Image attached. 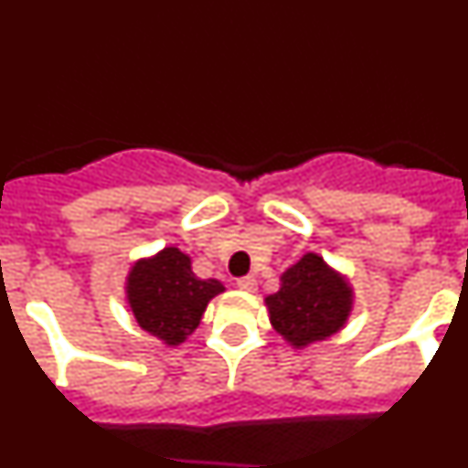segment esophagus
Instances as JSON below:
<instances>
[{"label": "esophagus", "mask_w": 468, "mask_h": 468, "mask_svg": "<svg viewBox=\"0 0 468 468\" xmlns=\"http://www.w3.org/2000/svg\"><path fill=\"white\" fill-rule=\"evenodd\" d=\"M237 285H239V291L253 292L255 288H258V281H255V276H241V279H237Z\"/></svg>", "instance_id": "obj_1"}]
</instances>
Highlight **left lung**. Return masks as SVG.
I'll use <instances>...</instances> for the list:
<instances>
[{"label":"left lung","instance_id":"8db88e82","mask_svg":"<svg viewBox=\"0 0 468 468\" xmlns=\"http://www.w3.org/2000/svg\"><path fill=\"white\" fill-rule=\"evenodd\" d=\"M264 297L276 333L292 349H307L340 333L354 312V285L318 253H304Z\"/></svg>","mask_w":468,"mask_h":468}]
</instances>
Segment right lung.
Masks as SVG:
<instances>
[{
	"label": "right lung",
	"instance_id": "add662e5",
	"mask_svg": "<svg viewBox=\"0 0 468 468\" xmlns=\"http://www.w3.org/2000/svg\"><path fill=\"white\" fill-rule=\"evenodd\" d=\"M123 292L140 328L161 345L177 346L198 328L208 302L225 292V285L218 279H198L192 258L177 246H166L131 264Z\"/></svg>",
	"mask_w": 468,
	"mask_h": 468
}]
</instances>
